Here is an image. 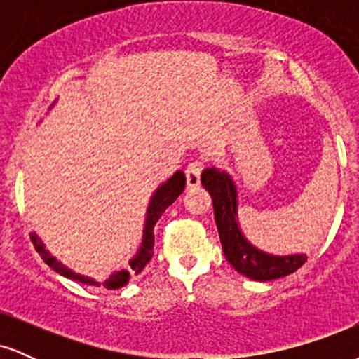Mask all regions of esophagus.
Instances as JSON below:
<instances>
[{"instance_id": "obj_1", "label": "esophagus", "mask_w": 359, "mask_h": 359, "mask_svg": "<svg viewBox=\"0 0 359 359\" xmlns=\"http://www.w3.org/2000/svg\"><path fill=\"white\" fill-rule=\"evenodd\" d=\"M203 163L201 162H192L189 163V167L185 168V179H187L189 187H196L201 184V172H203Z\"/></svg>"}]
</instances>
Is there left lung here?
<instances>
[{
    "instance_id": "obj_1",
    "label": "left lung",
    "mask_w": 359,
    "mask_h": 359,
    "mask_svg": "<svg viewBox=\"0 0 359 359\" xmlns=\"http://www.w3.org/2000/svg\"><path fill=\"white\" fill-rule=\"evenodd\" d=\"M201 182L212 197L214 219L222 251L234 270L255 282H269L294 273L307 262L306 253L271 255L248 241L238 221L236 184L228 172L217 167L205 168Z\"/></svg>"
}]
</instances>
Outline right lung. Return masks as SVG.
Here are the masks:
<instances>
[{
    "label": "right lung",
    "instance_id": "obj_1",
    "mask_svg": "<svg viewBox=\"0 0 359 359\" xmlns=\"http://www.w3.org/2000/svg\"><path fill=\"white\" fill-rule=\"evenodd\" d=\"M185 187V175L184 172L177 170L174 175L168 177L165 182H162L158 187L155 189V192L151 194L150 203H148L147 208V216H145V226H143V236H142V243H140L137 253L133 255L130 259V266L128 269H121L113 271L109 277H106L104 280H97L89 277V275H82L79 271H74L69 266H65L60 259H57L55 257H52L50 251L45 248L43 241L40 240V236L36 233H32V243H34L35 250L39 251L40 257L43 258V262L47 263L48 266L53 271L62 275L65 278L76 280V282L84 283V285H90V287H104L108 290H116V288L125 287L128 282H130L131 275H138L140 271L145 269V265L150 262L151 257H154V243H155V234H154V228L156 224V221L160 219L163 211L168 208L170 204L175 203L177 197L184 192Z\"/></svg>",
    "mask_w": 359,
    "mask_h": 359
}]
</instances>
